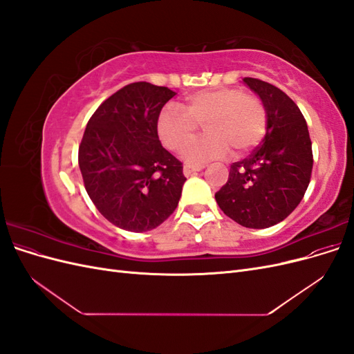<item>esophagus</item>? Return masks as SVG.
Instances as JSON below:
<instances>
[{"instance_id": "esophagus-1", "label": "esophagus", "mask_w": 354, "mask_h": 354, "mask_svg": "<svg viewBox=\"0 0 354 354\" xmlns=\"http://www.w3.org/2000/svg\"><path fill=\"white\" fill-rule=\"evenodd\" d=\"M203 169V167H194V165H185V168H183V174L186 176V177H189V176H192V174H195V173H199V171H202Z\"/></svg>"}]
</instances>
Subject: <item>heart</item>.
<instances>
[{
    "label": "heart",
    "mask_w": 354,
    "mask_h": 354,
    "mask_svg": "<svg viewBox=\"0 0 354 354\" xmlns=\"http://www.w3.org/2000/svg\"><path fill=\"white\" fill-rule=\"evenodd\" d=\"M199 123L207 136L181 153L187 165L221 159L230 149L234 155L250 152L263 140L267 113L259 97L239 88L202 90L189 95L186 111L165 106L158 116L156 131L167 149L180 152L196 136Z\"/></svg>",
    "instance_id": "b5f03b06"
}]
</instances>
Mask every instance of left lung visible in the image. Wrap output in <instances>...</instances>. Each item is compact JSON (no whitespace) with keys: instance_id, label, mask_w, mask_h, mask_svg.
Returning <instances> with one entry per match:
<instances>
[{"instance_id":"8db88e82","label":"left lung","mask_w":354,"mask_h":354,"mask_svg":"<svg viewBox=\"0 0 354 354\" xmlns=\"http://www.w3.org/2000/svg\"><path fill=\"white\" fill-rule=\"evenodd\" d=\"M243 84L267 113L263 143L230 167L217 194L221 211L243 227L266 229L283 221L301 202L313 168L312 142L298 106L274 85L255 78Z\"/></svg>"}]
</instances>
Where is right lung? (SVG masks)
<instances>
[{"mask_svg":"<svg viewBox=\"0 0 354 354\" xmlns=\"http://www.w3.org/2000/svg\"><path fill=\"white\" fill-rule=\"evenodd\" d=\"M176 95L133 82L93 113L78 151L85 190L102 216L128 232L162 224L178 205L183 167L159 142L158 116Z\"/></svg>","mask_w":354,"mask_h":354,"instance_id":"1","label":"right lung"}]
</instances>
